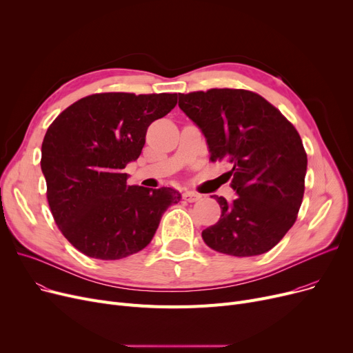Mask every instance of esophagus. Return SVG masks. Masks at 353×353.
Segmentation results:
<instances>
[{"label": "esophagus", "instance_id": "34e87169", "mask_svg": "<svg viewBox=\"0 0 353 353\" xmlns=\"http://www.w3.org/2000/svg\"><path fill=\"white\" fill-rule=\"evenodd\" d=\"M183 199L186 200V201H189V203H194V201L200 200L201 196L194 193V192H186V193H183Z\"/></svg>", "mask_w": 353, "mask_h": 353}]
</instances>
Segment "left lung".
<instances>
[{
  "label": "left lung",
  "mask_w": 353,
  "mask_h": 353,
  "mask_svg": "<svg viewBox=\"0 0 353 353\" xmlns=\"http://www.w3.org/2000/svg\"><path fill=\"white\" fill-rule=\"evenodd\" d=\"M179 107L205 134L210 159L232 165L228 174L237 197L212 196L221 214L201 232L205 243L237 257L269 252L302 205L307 157L299 133L279 110L248 90L179 94Z\"/></svg>",
  "instance_id": "1"
}]
</instances>
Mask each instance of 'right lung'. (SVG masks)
<instances>
[{"instance_id":"right-lung-1","label":"right lung","mask_w":353,"mask_h":353,"mask_svg":"<svg viewBox=\"0 0 353 353\" xmlns=\"http://www.w3.org/2000/svg\"><path fill=\"white\" fill-rule=\"evenodd\" d=\"M176 104L177 94L167 92H101L71 104L48 127L41 145L48 205L85 256L117 261L143 250L180 201L170 188L127 186L124 173L143 150L147 127Z\"/></svg>"}]
</instances>
